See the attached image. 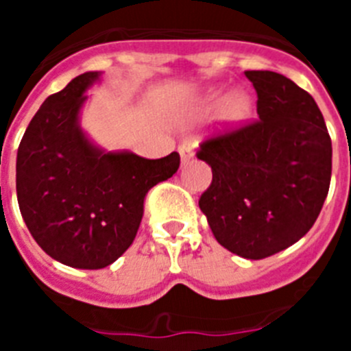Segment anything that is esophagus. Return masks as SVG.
<instances>
[{"label":"esophagus","mask_w":351,"mask_h":351,"mask_svg":"<svg viewBox=\"0 0 351 351\" xmlns=\"http://www.w3.org/2000/svg\"><path fill=\"white\" fill-rule=\"evenodd\" d=\"M179 154H181V161L182 163H188V161L193 158V147L190 144H181L179 145Z\"/></svg>","instance_id":"esophagus-1"}]
</instances>
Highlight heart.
<instances>
[{"mask_svg": "<svg viewBox=\"0 0 351 351\" xmlns=\"http://www.w3.org/2000/svg\"><path fill=\"white\" fill-rule=\"evenodd\" d=\"M218 98V93H210L206 104H213ZM253 112V101L244 91H232L219 104V119L228 126H239L246 123Z\"/></svg>", "mask_w": 351, "mask_h": 351, "instance_id": "b5f03b06", "label": "heart"}]
</instances>
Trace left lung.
<instances>
[{
  "label": "left lung",
  "instance_id": "1",
  "mask_svg": "<svg viewBox=\"0 0 351 351\" xmlns=\"http://www.w3.org/2000/svg\"><path fill=\"white\" fill-rule=\"evenodd\" d=\"M244 73L258 119L200 144L197 158L209 163L213 181L198 206L223 247L262 260L315 225L330 186L332 142L308 91L276 71Z\"/></svg>",
  "mask_w": 351,
  "mask_h": 351
}]
</instances>
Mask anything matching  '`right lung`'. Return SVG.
<instances>
[{
    "mask_svg": "<svg viewBox=\"0 0 351 351\" xmlns=\"http://www.w3.org/2000/svg\"><path fill=\"white\" fill-rule=\"evenodd\" d=\"M100 79L86 71L43 101L17 151V200L27 230L58 262L104 269L137 235L147 191L178 172L173 151L160 160L105 153L79 126L86 89Z\"/></svg>",
    "mask_w": 351,
    "mask_h": 351,
    "instance_id": "right-lung-1",
    "label": "right lung"
}]
</instances>
